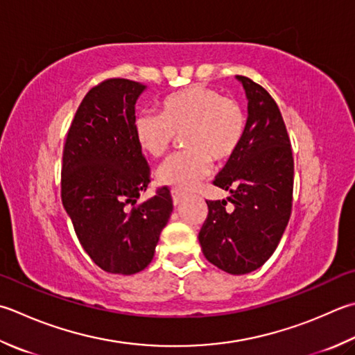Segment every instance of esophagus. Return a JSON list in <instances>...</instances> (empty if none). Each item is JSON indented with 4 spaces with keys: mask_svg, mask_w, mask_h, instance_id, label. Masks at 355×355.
I'll list each match as a JSON object with an SVG mask.
<instances>
[{
    "mask_svg": "<svg viewBox=\"0 0 355 355\" xmlns=\"http://www.w3.org/2000/svg\"><path fill=\"white\" fill-rule=\"evenodd\" d=\"M184 198V193L183 192H180V191H175V189H173L172 191V201H173V205H180V203H182V200Z\"/></svg>",
    "mask_w": 355,
    "mask_h": 355,
    "instance_id": "obj_1",
    "label": "esophagus"
}]
</instances>
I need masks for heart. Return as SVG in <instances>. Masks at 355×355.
<instances>
[{"label": "heart", "instance_id": "heart-1", "mask_svg": "<svg viewBox=\"0 0 355 355\" xmlns=\"http://www.w3.org/2000/svg\"><path fill=\"white\" fill-rule=\"evenodd\" d=\"M246 134V114L240 104L215 89L193 85L162 101L159 115L143 112L134 121V135L146 155L162 158L183 135L182 154L157 171V182L175 191H191L211 172V159L225 163L240 149Z\"/></svg>", "mask_w": 355, "mask_h": 355}]
</instances>
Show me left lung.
Listing matches in <instances>:
<instances>
[{"mask_svg":"<svg viewBox=\"0 0 355 355\" xmlns=\"http://www.w3.org/2000/svg\"><path fill=\"white\" fill-rule=\"evenodd\" d=\"M248 98L246 134L240 149L215 177L214 184L231 193L206 201L207 218L198 240L212 265L232 275L249 274L269 260L279 246L293 209L294 158L280 109L260 85L235 76Z\"/></svg>","mask_w":355,"mask_h":355,"instance_id":"left-lung-1","label":"left lung"}]
</instances>
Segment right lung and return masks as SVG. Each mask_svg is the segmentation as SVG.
<instances>
[{"instance_id":"add662e5","label":"right lung","mask_w":355,"mask_h":355,"mask_svg":"<svg viewBox=\"0 0 355 355\" xmlns=\"http://www.w3.org/2000/svg\"><path fill=\"white\" fill-rule=\"evenodd\" d=\"M146 87L110 78L89 90L67 132L61 200L96 266L132 275L154 259L173 209L168 187L137 205L150 169L134 135L135 103Z\"/></svg>"}]
</instances>
